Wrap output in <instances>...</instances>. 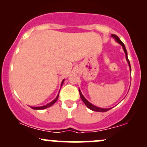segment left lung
Here are the masks:
<instances>
[{
	"label": "left lung",
	"mask_w": 147,
	"mask_h": 147,
	"mask_svg": "<svg viewBox=\"0 0 147 147\" xmlns=\"http://www.w3.org/2000/svg\"><path fill=\"white\" fill-rule=\"evenodd\" d=\"M111 36L113 37V38H114L115 40L118 43H119L122 46V48L123 50H124V53H125V55H126V61H127L128 64H129V68H130V71L131 72V65H130V62H129V59H128V55H127V51H126V49L125 48V45H124V43H122V41H121L120 39L119 38V37L117 36H116L115 34H111ZM79 94H80V97H81V99H82V101H83L84 104H85V105L87 106L88 108L89 109H90V110L93 111H97V112H106V111H109L110 109H112V108H109V109H103V108H99V107H97V106H96L95 105H93V104H91L90 102H89L84 97V96L82 95V92H81L80 89H79Z\"/></svg>",
	"instance_id": "8db88e82"
}]
</instances>
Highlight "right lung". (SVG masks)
I'll return each mask as SVG.
<instances>
[{
  "label": "right lung",
  "mask_w": 147,
  "mask_h": 147,
  "mask_svg": "<svg viewBox=\"0 0 147 147\" xmlns=\"http://www.w3.org/2000/svg\"><path fill=\"white\" fill-rule=\"evenodd\" d=\"M64 80H65V79H63V81H62L61 84V88L62 85H63V82H64ZM59 93H58V95H57V96L56 97V98L54 99L53 101H52L51 102L48 103V104H46V105L42 106H36V107H34V106H30V107H31L32 109H34V110H42V109H47V108L50 107V106L53 105V104L57 102V99H58V97H59Z\"/></svg>",
  "instance_id": "1"
}]
</instances>
